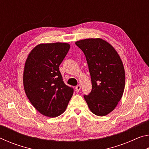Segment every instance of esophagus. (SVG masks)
<instances>
[{"instance_id": "34e87169", "label": "esophagus", "mask_w": 149, "mask_h": 149, "mask_svg": "<svg viewBox=\"0 0 149 149\" xmlns=\"http://www.w3.org/2000/svg\"><path fill=\"white\" fill-rule=\"evenodd\" d=\"M81 89V85H77V86H75V90H76L77 92H79Z\"/></svg>"}]
</instances>
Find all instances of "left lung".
<instances>
[{"label":"left lung","instance_id":"obj_1","mask_svg":"<svg viewBox=\"0 0 149 149\" xmlns=\"http://www.w3.org/2000/svg\"><path fill=\"white\" fill-rule=\"evenodd\" d=\"M75 45L84 52L91 78L92 90L84 99L93 114L104 116L114 109L123 95L122 60L114 47L101 39L80 40Z\"/></svg>","mask_w":149,"mask_h":149}]
</instances>
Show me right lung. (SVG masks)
Here are the masks:
<instances>
[{"label":"right lung","mask_w":149,"mask_h":149,"mask_svg":"<svg viewBox=\"0 0 149 149\" xmlns=\"http://www.w3.org/2000/svg\"><path fill=\"white\" fill-rule=\"evenodd\" d=\"M70 48L64 42L40 44L31 50L25 64L26 94L35 109L48 117L62 114L74 93L59 70Z\"/></svg>","instance_id":"1"}]
</instances>
